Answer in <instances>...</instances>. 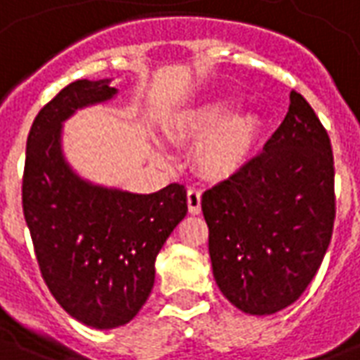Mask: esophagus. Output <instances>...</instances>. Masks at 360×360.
<instances>
[{"instance_id": "1", "label": "esophagus", "mask_w": 360, "mask_h": 360, "mask_svg": "<svg viewBox=\"0 0 360 360\" xmlns=\"http://www.w3.org/2000/svg\"><path fill=\"white\" fill-rule=\"evenodd\" d=\"M187 204H188V214H200V191L196 188H188L187 191Z\"/></svg>"}]
</instances>
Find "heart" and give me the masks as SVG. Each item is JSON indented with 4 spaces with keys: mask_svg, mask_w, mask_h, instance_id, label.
Returning a JSON list of instances; mask_svg holds the SVG:
<instances>
[{
    "mask_svg": "<svg viewBox=\"0 0 360 360\" xmlns=\"http://www.w3.org/2000/svg\"><path fill=\"white\" fill-rule=\"evenodd\" d=\"M233 98L218 96L179 110L167 125V136L177 142L198 141L195 164L210 179H226L249 162L264 121L258 111L227 115Z\"/></svg>",
    "mask_w": 360,
    "mask_h": 360,
    "instance_id": "heart-1",
    "label": "heart"
}]
</instances>
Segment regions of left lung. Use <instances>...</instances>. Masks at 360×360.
<instances>
[{"instance_id":"1","label":"left lung","mask_w":360,"mask_h":360,"mask_svg":"<svg viewBox=\"0 0 360 360\" xmlns=\"http://www.w3.org/2000/svg\"><path fill=\"white\" fill-rule=\"evenodd\" d=\"M262 154L202 195L212 271L237 309L293 304L324 260L335 218L330 136L297 92Z\"/></svg>"}]
</instances>
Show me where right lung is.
<instances>
[{"instance_id": "obj_1", "label": "right lung", "mask_w": 360, "mask_h": 360, "mask_svg": "<svg viewBox=\"0 0 360 360\" xmlns=\"http://www.w3.org/2000/svg\"><path fill=\"white\" fill-rule=\"evenodd\" d=\"M111 79L67 84L36 115L27 139L22 212L38 266L56 301L82 324L111 330L148 299L156 257L187 216V191L172 183L136 195L82 179L63 154V123L110 102Z\"/></svg>"}]
</instances>
